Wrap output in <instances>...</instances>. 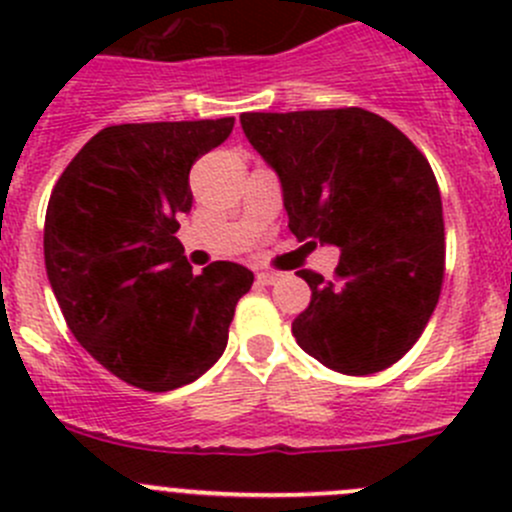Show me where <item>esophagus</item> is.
<instances>
[{
  "instance_id": "obj_1",
  "label": "esophagus",
  "mask_w": 512,
  "mask_h": 512,
  "mask_svg": "<svg viewBox=\"0 0 512 512\" xmlns=\"http://www.w3.org/2000/svg\"><path fill=\"white\" fill-rule=\"evenodd\" d=\"M277 280H280L277 272H257V282H262V285H275Z\"/></svg>"
}]
</instances>
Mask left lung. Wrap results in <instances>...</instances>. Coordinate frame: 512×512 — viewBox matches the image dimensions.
<instances>
[{"label":"left lung","mask_w":512,"mask_h":512,"mask_svg":"<svg viewBox=\"0 0 512 512\" xmlns=\"http://www.w3.org/2000/svg\"><path fill=\"white\" fill-rule=\"evenodd\" d=\"M240 123L280 178L297 240L342 250L334 282L299 272L312 302L292 322L297 344L339 374L389 369L441 294L443 208L428 160L364 108L242 113Z\"/></svg>","instance_id":"8db88e82"}]
</instances>
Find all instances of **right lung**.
<instances>
[{
  "instance_id": "add662e5",
  "label": "right lung",
  "mask_w": 512,
  "mask_h": 512,
  "mask_svg": "<svg viewBox=\"0 0 512 512\" xmlns=\"http://www.w3.org/2000/svg\"><path fill=\"white\" fill-rule=\"evenodd\" d=\"M232 126V116L108 126L51 190L44 262L66 324L98 364L143 391L203 376L255 280L237 262L193 275L175 237L193 208L190 168Z\"/></svg>"
}]
</instances>
